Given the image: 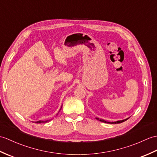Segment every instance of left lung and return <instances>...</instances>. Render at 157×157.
Returning a JSON list of instances; mask_svg holds the SVG:
<instances>
[{
	"instance_id": "obj_1",
	"label": "left lung",
	"mask_w": 157,
	"mask_h": 157,
	"mask_svg": "<svg viewBox=\"0 0 157 157\" xmlns=\"http://www.w3.org/2000/svg\"><path fill=\"white\" fill-rule=\"evenodd\" d=\"M128 118H126V119H125V120H118V121H116V122H107V121H105V120H103V119H100V118H96V119H97V120H100V121H101V122H105V123H110V124H118V123H122V122H123L126 121V120H128Z\"/></svg>"
}]
</instances>
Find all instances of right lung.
I'll return each mask as SVG.
<instances>
[{"instance_id":"right-lung-1","label":"right lung","mask_w":157,"mask_h":157,"mask_svg":"<svg viewBox=\"0 0 157 157\" xmlns=\"http://www.w3.org/2000/svg\"><path fill=\"white\" fill-rule=\"evenodd\" d=\"M61 108H62V106L61 107V108H60V110H61ZM48 121H49V120H46V121H42V120H39V121L35 122V123H44V122H48Z\"/></svg>"}]
</instances>
